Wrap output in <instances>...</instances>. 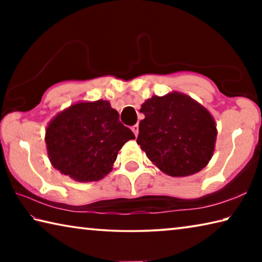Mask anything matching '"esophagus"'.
<instances>
[{"mask_svg":"<svg viewBox=\"0 0 262 262\" xmlns=\"http://www.w3.org/2000/svg\"><path fill=\"white\" fill-rule=\"evenodd\" d=\"M132 130H133V133H134V134H135V136L139 135V123H136V125L133 126V127H132Z\"/></svg>","mask_w":262,"mask_h":262,"instance_id":"1","label":"esophagus"}]
</instances>
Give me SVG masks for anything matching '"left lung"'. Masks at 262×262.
Returning a JSON list of instances; mask_svg holds the SVG:
<instances>
[{
	"label": "left lung",
	"instance_id": "8db88e82",
	"mask_svg": "<svg viewBox=\"0 0 262 262\" xmlns=\"http://www.w3.org/2000/svg\"><path fill=\"white\" fill-rule=\"evenodd\" d=\"M140 111L144 119L136 142L164 173L190 176L210 161L217 135L214 118L190 97L154 96Z\"/></svg>",
	"mask_w": 262,
	"mask_h": 262
}]
</instances>
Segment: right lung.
I'll use <instances>...</instances> for the list:
<instances>
[{
	"mask_svg": "<svg viewBox=\"0 0 262 262\" xmlns=\"http://www.w3.org/2000/svg\"><path fill=\"white\" fill-rule=\"evenodd\" d=\"M133 139L135 135L106 100L70 106L50 122L45 136L52 165L82 183L104 178L119 150Z\"/></svg>",
	"mask_w": 262,
	"mask_h": 262,
	"instance_id": "add662e5",
	"label": "right lung"
}]
</instances>
